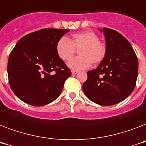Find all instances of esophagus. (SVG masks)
I'll return each instance as SVG.
<instances>
[{
  "label": "esophagus",
  "instance_id": "obj_1",
  "mask_svg": "<svg viewBox=\"0 0 146 146\" xmlns=\"http://www.w3.org/2000/svg\"><path fill=\"white\" fill-rule=\"evenodd\" d=\"M78 71H75V70H74V71H72V74H73V75H74V74H78Z\"/></svg>",
  "mask_w": 146,
  "mask_h": 146
}]
</instances>
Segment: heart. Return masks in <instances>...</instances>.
Returning a JSON list of instances; mask_svg holds the SVG:
<instances>
[{
	"label": "heart",
	"mask_w": 146,
	"mask_h": 146,
	"mask_svg": "<svg viewBox=\"0 0 146 146\" xmlns=\"http://www.w3.org/2000/svg\"><path fill=\"white\" fill-rule=\"evenodd\" d=\"M77 50L80 56L68 62L72 69H87L91 63L98 65L104 60L107 53L106 46L99 40L98 36L93 31H82L73 34L69 40L62 37L56 45L57 56L63 61H68L74 56Z\"/></svg>",
	"instance_id": "obj_1"
}]
</instances>
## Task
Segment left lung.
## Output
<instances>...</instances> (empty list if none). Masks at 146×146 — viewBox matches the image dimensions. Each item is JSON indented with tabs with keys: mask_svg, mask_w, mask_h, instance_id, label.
<instances>
[{
	"mask_svg": "<svg viewBox=\"0 0 146 146\" xmlns=\"http://www.w3.org/2000/svg\"><path fill=\"white\" fill-rule=\"evenodd\" d=\"M107 53L96 69L87 72L83 90L90 100L101 106L124 100L136 87L138 59L131 44L122 35L104 28Z\"/></svg>",
	"mask_w": 146,
	"mask_h": 146,
	"instance_id": "left-lung-1",
	"label": "left lung"
}]
</instances>
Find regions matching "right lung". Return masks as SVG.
Masks as SVG:
<instances>
[{"instance_id":"add662e5","label":"right lung","mask_w":146,"mask_h":146,"mask_svg":"<svg viewBox=\"0 0 146 146\" xmlns=\"http://www.w3.org/2000/svg\"><path fill=\"white\" fill-rule=\"evenodd\" d=\"M68 31L44 29L17 42L9 56L7 73L13 92L22 101L42 106L60 95L72 72L57 56L56 45Z\"/></svg>"}]
</instances>
